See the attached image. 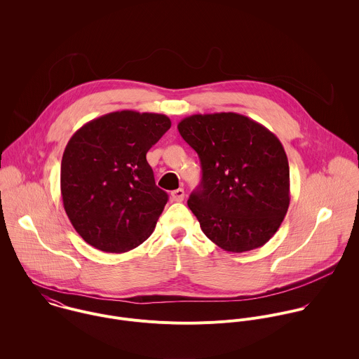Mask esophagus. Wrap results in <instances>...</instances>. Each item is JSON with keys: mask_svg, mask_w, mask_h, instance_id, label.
Here are the masks:
<instances>
[{"mask_svg": "<svg viewBox=\"0 0 359 359\" xmlns=\"http://www.w3.org/2000/svg\"><path fill=\"white\" fill-rule=\"evenodd\" d=\"M184 198H185V192H184L182 188H178V189L171 192V201L172 202H182Z\"/></svg>", "mask_w": 359, "mask_h": 359, "instance_id": "34e87169", "label": "esophagus"}]
</instances>
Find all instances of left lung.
Wrapping results in <instances>:
<instances>
[{"instance_id": "1", "label": "left lung", "mask_w": 359, "mask_h": 359, "mask_svg": "<svg viewBox=\"0 0 359 359\" xmlns=\"http://www.w3.org/2000/svg\"><path fill=\"white\" fill-rule=\"evenodd\" d=\"M202 165L188 205L205 236L225 252L264 246L290 203L289 161L268 128L238 113L188 116L178 123Z\"/></svg>"}]
</instances>
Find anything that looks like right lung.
Instances as JSON below:
<instances>
[{"label":"right lung","instance_id":"obj_1","mask_svg":"<svg viewBox=\"0 0 359 359\" xmlns=\"http://www.w3.org/2000/svg\"><path fill=\"white\" fill-rule=\"evenodd\" d=\"M171 127L167 116L113 111L84 124L60 164L65 211L77 233L106 253H124L154 232L168 195L147 154Z\"/></svg>","mask_w":359,"mask_h":359}]
</instances>
